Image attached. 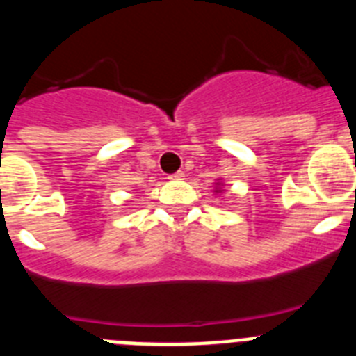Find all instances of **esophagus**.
I'll return each mask as SVG.
<instances>
[{"label":"esophagus","instance_id":"obj_1","mask_svg":"<svg viewBox=\"0 0 356 356\" xmlns=\"http://www.w3.org/2000/svg\"><path fill=\"white\" fill-rule=\"evenodd\" d=\"M169 180H185V172L184 171L175 172V175L169 176Z\"/></svg>","mask_w":356,"mask_h":356}]
</instances>
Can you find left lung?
Wrapping results in <instances>:
<instances>
[{
    "instance_id": "obj_1",
    "label": "left lung",
    "mask_w": 356,
    "mask_h": 356,
    "mask_svg": "<svg viewBox=\"0 0 356 356\" xmlns=\"http://www.w3.org/2000/svg\"><path fill=\"white\" fill-rule=\"evenodd\" d=\"M222 191H225V185H222V180H221V178H217L216 187H213V194H221Z\"/></svg>"
}]
</instances>
